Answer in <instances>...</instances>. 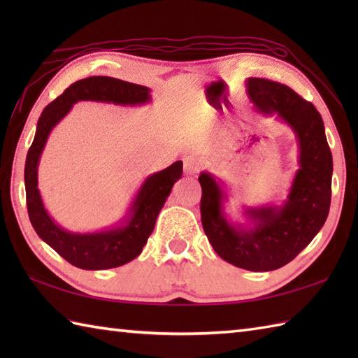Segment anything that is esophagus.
Masks as SVG:
<instances>
[{
    "label": "esophagus",
    "mask_w": 358,
    "mask_h": 358,
    "mask_svg": "<svg viewBox=\"0 0 358 358\" xmlns=\"http://www.w3.org/2000/svg\"><path fill=\"white\" fill-rule=\"evenodd\" d=\"M183 162H185V172H186V175H194V173L199 172L200 163L196 162L194 157H186Z\"/></svg>",
    "instance_id": "34e87169"
}]
</instances>
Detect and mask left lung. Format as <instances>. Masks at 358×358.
Returning <instances> with one entry per match:
<instances>
[{"instance_id":"obj_1","label":"left lung","mask_w":358,"mask_h":358,"mask_svg":"<svg viewBox=\"0 0 358 358\" xmlns=\"http://www.w3.org/2000/svg\"><path fill=\"white\" fill-rule=\"evenodd\" d=\"M246 87L257 112L277 115L292 129L299 141L300 167L285 203L246 208V224L227 220L223 183L201 172V223L224 262L246 271L268 272L292 262L323 227L331 206L332 154L314 104L277 81L248 78Z\"/></svg>"}]
</instances>
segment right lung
Segmentation results:
<instances>
[{
    "label": "right lung",
    "instance_id": "add662e5",
    "mask_svg": "<svg viewBox=\"0 0 358 358\" xmlns=\"http://www.w3.org/2000/svg\"><path fill=\"white\" fill-rule=\"evenodd\" d=\"M78 101H101L120 106H140L150 101V89L110 77H89L75 81L57 100L45 106L36 124L26 166L24 185L30 223L43 241L57 250L66 262L86 271L118 268L141 254L155 227L159 210L169 196L175 181L183 173V162L149 175L143 181L120 224L98 232H71L53 222L45 210L38 189V164L49 134Z\"/></svg>",
    "mask_w": 358,
    "mask_h": 358
}]
</instances>
